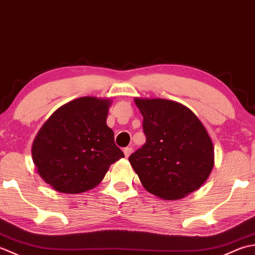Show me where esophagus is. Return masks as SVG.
Listing matches in <instances>:
<instances>
[{"instance_id":"obj_1","label":"esophagus","mask_w":255,"mask_h":255,"mask_svg":"<svg viewBox=\"0 0 255 255\" xmlns=\"http://www.w3.org/2000/svg\"><path fill=\"white\" fill-rule=\"evenodd\" d=\"M132 148L131 147H126V148H124L123 149V153H124V156H126V157H128L129 156V155H131V153H132Z\"/></svg>"}]
</instances>
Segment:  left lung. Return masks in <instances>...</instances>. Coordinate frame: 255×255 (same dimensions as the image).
I'll return each mask as SVG.
<instances>
[{"label":"left lung","mask_w":255,"mask_h":255,"mask_svg":"<svg viewBox=\"0 0 255 255\" xmlns=\"http://www.w3.org/2000/svg\"><path fill=\"white\" fill-rule=\"evenodd\" d=\"M146 143L128 157L148 193L184 198L209 177L215 165L210 135L189 108L166 99L135 98Z\"/></svg>","instance_id":"left-lung-1"}]
</instances>
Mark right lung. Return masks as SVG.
<instances>
[{
	"label": "right lung",
	"mask_w": 255,
	"mask_h": 255,
	"mask_svg": "<svg viewBox=\"0 0 255 255\" xmlns=\"http://www.w3.org/2000/svg\"><path fill=\"white\" fill-rule=\"evenodd\" d=\"M112 100L81 97L51 114L33 142V162L45 183L64 194L95 188L124 157L107 126Z\"/></svg>",
	"instance_id": "right-lung-1"
}]
</instances>
